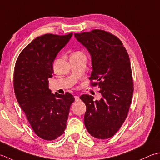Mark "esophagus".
Listing matches in <instances>:
<instances>
[{
	"label": "esophagus",
	"instance_id": "1",
	"mask_svg": "<svg viewBox=\"0 0 160 160\" xmlns=\"http://www.w3.org/2000/svg\"><path fill=\"white\" fill-rule=\"evenodd\" d=\"M74 98H75L76 102H78V101H79V96H74Z\"/></svg>",
	"mask_w": 160,
	"mask_h": 160
}]
</instances>
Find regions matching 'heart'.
Segmentation results:
<instances>
[{"label": "heart", "mask_w": 160, "mask_h": 160, "mask_svg": "<svg viewBox=\"0 0 160 160\" xmlns=\"http://www.w3.org/2000/svg\"><path fill=\"white\" fill-rule=\"evenodd\" d=\"M74 53H81V52H74Z\"/></svg>", "instance_id": "obj_1"}]
</instances>
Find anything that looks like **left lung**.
Masks as SVG:
<instances>
[{
    "label": "left lung",
    "instance_id": "8db88e82",
    "mask_svg": "<svg viewBox=\"0 0 160 160\" xmlns=\"http://www.w3.org/2000/svg\"><path fill=\"white\" fill-rule=\"evenodd\" d=\"M74 37L91 55L90 85L99 86L102 95L99 101L88 94L80 97L86 106L85 126L94 138L108 139L121 128L131 103L134 88L128 54L120 39L108 32L93 30Z\"/></svg>",
    "mask_w": 160,
    "mask_h": 160
}]
</instances>
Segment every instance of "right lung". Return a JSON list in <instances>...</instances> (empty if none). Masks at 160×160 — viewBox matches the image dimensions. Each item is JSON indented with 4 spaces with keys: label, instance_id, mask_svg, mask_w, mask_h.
Wrapping results in <instances>:
<instances>
[{
    "label": "right lung",
    "instance_id": "obj_1",
    "mask_svg": "<svg viewBox=\"0 0 160 160\" xmlns=\"http://www.w3.org/2000/svg\"><path fill=\"white\" fill-rule=\"evenodd\" d=\"M72 33L45 34L34 39L16 60L14 73L15 95L34 132L52 141L66 128L74 97L69 92L52 94L49 78L52 77L53 62Z\"/></svg>",
    "mask_w": 160,
    "mask_h": 160
}]
</instances>
